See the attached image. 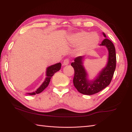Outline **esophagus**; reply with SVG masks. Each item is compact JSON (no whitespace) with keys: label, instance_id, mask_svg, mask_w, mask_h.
Instances as JSON below:
<instances>
[{"label":"esophagus","instance_id":"esophagus-1","mask_svg":"<svg viewBox=\"0 0 132 132\" xmlns=\"http://www.w3.org/2000/svg\"><path fill=\"white\" fill-rule=\"evenodd\" d=\"M69 59H65L64 60V61H63V64L64 65H68V64H69Z\"/></svg>","mask_w":132,"mask_h":132}]
</instances>
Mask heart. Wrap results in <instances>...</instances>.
<instances>
[{
    "mask_svg": "<svg viewBox=\"0 0 132 132\" xmlns=\"http://www.w3.org/2000/svg\"><path fill=\"white\" fill-rule=\"evenodd\" d=\"M70 42L74 45H80L79 52L80 54H84L97 46L99 42V37L95 32L89 33L82 31L72 35L70 37Z\"/></svg>",
    "mask_w": 132,
    "mask_h": 132,
    "instance_id": "obj_1",
    "label": "heart"
}]
</instances>
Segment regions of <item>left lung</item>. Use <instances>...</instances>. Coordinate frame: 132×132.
<instances>
[{"instance_id":"left-lung-1","label":"left lung","mask_w":132,"mask_h":132,"mask_svg":"<svg viewBox=\"0 0 132 132\" xmlns=\"http://www.w3.org/2000/svg\"><path fill=\"white\" fill-rule=\"evenodd\" d=\"M104 37L106 34L103 33ZM101 46H106L108 51V59L106 66L102 69L98 76L93 81L87 78V72L83 64L84 56H78L75 59V62L71 65L75 70L73 84L78 92L85 95H93L106 88L109 85L116 68V56L115 48L113 43L105 38Z\"/></svg>"}]
</instances>
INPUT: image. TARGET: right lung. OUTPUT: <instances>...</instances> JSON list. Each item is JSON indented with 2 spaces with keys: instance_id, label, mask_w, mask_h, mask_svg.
Returning a JSON list of instances; mask_svg holds the SVG:
<instances>
[{
  "instance_id": "obj_1",
  "label": "right lung",
  "mask_w": 132,
  "mask_h": 132,
  "mask_svg": "<svg viewBox=\"0 0 132 132\" xmlns=\"http://www.w3.org/2000/svg\"><path fill=\"white\" fill-rule=\"evenodd\" d=\"M61 64L60 63H58L57 64H55L54 65H52L48 67L46 69V78L45 79V81L43 82V84L40 85V86L36 92L31 93H27L29 95H36V94H39L45 90L47 87L48 86V84L50 82V80L55 73L59 71L61 68Z\"/></svg>"
}]
</instances>
